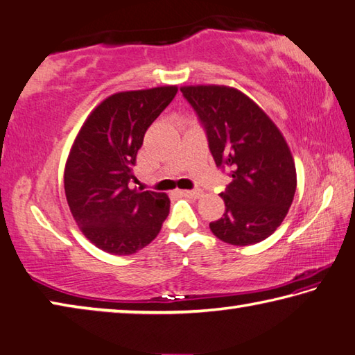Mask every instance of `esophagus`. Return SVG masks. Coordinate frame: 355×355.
Segmentation results:
<instances>
[{
	"label": "esophagus",
	"instance_id": "34e87169",
	"mask_svg": "<svg viewBox=\"0 0 355 355\" xmlns=\"http://www.w3.org/2000/svg\"><path fill=\"white\" fill-rule=\"evenodd\" d=\"M179 193L182 196L191 198V199H199L200 196H202V190H199V189H196V190H182V191H179Z\"/></svg>",
	"mask_w": 355,
	"mask_h": 355
}]
</instances>
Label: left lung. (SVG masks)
I'll return each instance as SVG.
<instances>
[{
    "instance_id": "8db88e82",
    "label": "left lung",
    "mask_w": 355,
    "mask_h": 355,
    "mask_svg": "<svg viewBox=\"0 0 355 355\" xmlns=\"http://www.w3.org/2000/svg\"><path fill=\"white\" fill-rule=\"evenodd\" d=\"M182 96L202 123L219 168L232 182L220 193L225 211L213 235L233 245L264 241L282 225L297 190L289 146L269 116L229 86H184Z\"/></svg>"
}]
</instances>
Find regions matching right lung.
Wrapping results in <instances>:
<instances>
[{"label":"right lung","mask_w":355,"mask_h":355,"mask_svg":"<svg viewBox=\"0 0 355 355\" xmlns=\"http://www.w3.org/2000/svg\"><path fill=\"white\" fill-rule=\"evenodd\" d=\"M176 86L117 92L86 119L64 168V193L83 235L100 250L132 255L157 236L170 213L165 193L131 189L144 136Z\"/></svg>","instance_id":"obj_1"}]
</instances>
